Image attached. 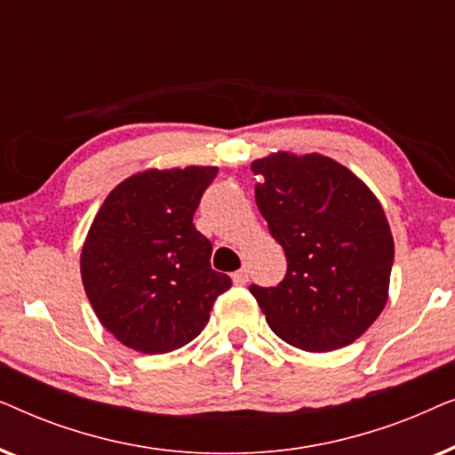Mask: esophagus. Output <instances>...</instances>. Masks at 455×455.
Segmentation results:
<instances>
[{"label":"esophagus","mask_w":455,"mask_h":455,"mask_svg":"<svg viewBox=\"0 0 455 455\" xmlns=\"http://www.w3.org/2000/svg\"><path fill=\"white\" fill-rule=\"evenodd\" d=\"M232 279H234V283H235V285H244V283L248 282V269H240V271H235L234 275H232Z\"/></svg>","instance_id":"34e87169"}]
</instances>
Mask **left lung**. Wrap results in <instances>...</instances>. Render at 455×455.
Returning <instances> with one entry per match:
<instances>
[{
  "mask_svg": "<svg viewBox=\"0 0 455 455\" xmlns=\"http://www.w3.org/2000/svg\"><path fill=\"white\" fill-rule=\"evenodd\" d=\"M251 170L257 207L288 259L275 288L251 285L267 323L307 352L350 346L387 302L394 238L381 203L319 153H273Z\"/></svg>",
  "mask_w": 455,
  "mask_h": 455,
  "instance_id": "1",
  "label": "left lung"
}]
</instances>
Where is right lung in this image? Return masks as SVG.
<instances>
[{"label":"right lung","instance_id":"1","mask_svg":"<svg viewBox=\"0 0 455 455\" xmlns=\"http://www.w3.org/2000/svg\"><path fill=\"white\" fill-rule=\"evenodd\" d=\"M217 167L147 170L117 184L91 223L80 275L97 319L142 354L178 350L232 288L211 269L213 246L192 223Z\"/></svg>","mask_w":455,"mask_h":455}]
</instances>
